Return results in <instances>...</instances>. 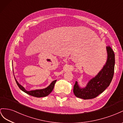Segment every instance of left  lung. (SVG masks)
<instances>
[{
	"instance_id": "8db88e82",
	"label": "left lung",
	"mask_w": 123,
	"mask_h": 123,
	"mask_svg": "<svg viewBox=\"0 0 123 123\" xmlns=\"http://www.w3.org/2000/svg\"><path fill=\"white\" fill-rule=\"evenodd\" d=\"M106 48L107 61L98 75L90 80L85 88H80L76 81L73 92L76 97L83 99L94 98L109 86L114 75L115 55L110 46H107Z\"/></svg>"
}]
</instances>
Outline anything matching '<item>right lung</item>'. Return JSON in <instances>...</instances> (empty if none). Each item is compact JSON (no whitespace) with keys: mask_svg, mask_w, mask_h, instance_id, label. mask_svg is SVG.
<instances>
[{"mask_svg":"<svg viewBox=\"0 0 123 123\" xmlns=\"http://www.w3.org/2000/svg\"><path fill=\"white\" fill-rule=\"evenodd\" d=\"M15 80L17 86H18L19 88L21 90L23 91V92H24L25 93L30 95H31V96L36 97H45V96H48V95L52 92V91L53 90V89L54 88L55 84L56 81H57V80H54V81H53L51 83V84L48 87H47L46 88H45V89L27 91L25 90V89L23 86L19 85V83L17 82V81L16 80L15 78Z\"/></svg>","mask_w":123,"mask_h":123,"instance_id":"add662e5","label":"right lung"}]
</instances>
